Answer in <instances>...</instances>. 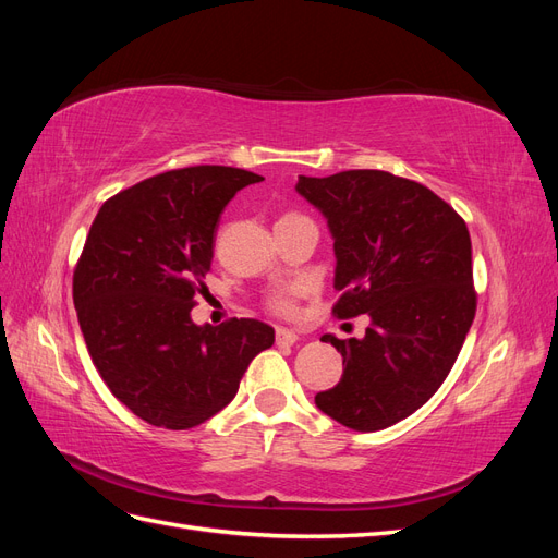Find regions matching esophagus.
I'll list each match as a JSON object with an SVG mask.
<instances>
[{"label":"esophagus","instance_id":"obj_1","mask_svg":"<svg viewBox=\"0 0 558 558\" xmlns=\"http://www.w3.org/2000/svg\"><path fill=\"white\" fill-rule=\"evenodd\" d=\"M298 342V332L289 328H277V344H295Z\"/></svg>","mask_w":558,"mask_h":558}]
</instances>
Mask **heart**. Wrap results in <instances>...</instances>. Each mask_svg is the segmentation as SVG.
I'll list each match as a JSON object with an SVG mask.
<instances>
[{"label": "heart", "mask_w": 558, "mask_h": 558, "mask_svg": "<svg viewBox=\"0 0 558 558\" xmlns=\"http://www.w3.org/2000/svg\"><path fill=\"white\" fill-rule=\"evenodd\" d=\"M269 307H272L277 314L289 316L295 312V291H281L272 300H269Z\"/></svg>", "instance_id": "obj_1"}]
</instances>
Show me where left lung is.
Segmentation results:
<instances>
[{
  "instance_id": "1",
  "label": "left lung",
  "mask_w": 558,
  "mask_h": 558,
  "mask_svg": "<svg viewBox=\"0 0 558 558\" xmlns=\"http://www.w3.org/2000/svg\"><path fill=\"white\" fill-rule=\"evenodd\" d=\"M295 191L335 240L332 312L369 316L363 340L320 337L344 375L316 408L353 430L393 426L440 388L475 318L468 226L426 185L381 170L298 177Z\"/></svg>"
}]
</instances>
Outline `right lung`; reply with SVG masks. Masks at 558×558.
Masks as SVG:
<instances>
[{
    "label": "right lung",
    "mask_w": 558,
    "mask_h": 558,
    "mask_svg": "<svg viewBox=\"0 0 558 558\" xmlns=\"http://www.w3.org/2000/svg\"><path fill=\"white\" fill-rule=\"evenodd\" d=\"M260 179L238 167H183L121 191L95 216L74 272L78 326L111 393L150 426L205 424L275 344V328L256 318H191L207 293L218 216Z\"/></svg>",
    "instance_id": "add662e5"
}]
</instances>
